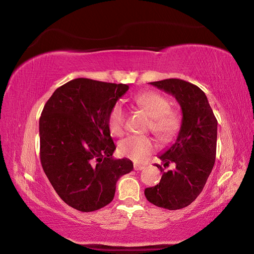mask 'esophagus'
Listing matches in <instances>:
<instances>
[{
  "instance_id": "obj_1",
  "label": "esophagus",
  "mask_w": 254,
  "mask_h": 254,
  "mask_svg": "<svg viewBox=\"0 0 254 254\" xmlns=\"http://www.w3.org/2000/svg\"><path fill=\"white\" fill-rule=\"evenodd\" d=\"M145 168V166L142 165H134V170H143Z\"/></svg>"
}]
</instances>
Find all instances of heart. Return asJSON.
I'll return each instance as SVG.
<instances>
[{
	"label": "heart",
	"mask_w": 254,
	"mask_h": 254,
	"mask_svg": "<svg viewBox=\"0 0 254 254\" xmlns=\"http://www.w3.org/2000/svg\"><path fill=\"white\" fill-rule=\"evenodd\" d=\"M138 108L150 118L147 128L160 142L168 143L175 138L180 130V116L171 109L167 97L157 91H144L134 98ZM126 111L121 104L113 105L108 117V126L113 135L120 136L126 128ZM155 144L153 139L146 135H132L119 145L120 153L135 163H143L154 152Z\"/></svg>",
	"instance_id": "obj_1"
}]
</instances>
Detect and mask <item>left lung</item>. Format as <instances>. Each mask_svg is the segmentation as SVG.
Here are the masks:
<instances>
[{
  "label": "left lung",
  "mask_w": 254,
  "mask_h": 254,
  "mask_svg": "<svg viewBox=\"0 0 254 254\" xmlns=\"http://www.w3.org/2000/svg\"><path fill=\"white\" fill-rule=\"evenodd\" d=\"M179 102L182 122L171 146L159 154L163 165L174 168L163 172L157 186L145 189L148 202L158 207L175 210L187 207L202 192L216 157L217 120L204 91L186 80L168 78L152 82Z\"/></svg>",
  "instance_id": "8db88e82"
}]
</instances>
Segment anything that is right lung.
Returning a JSON list of instances; mask_svg holds the SVG:
<instances>
[{"label": "right lung", "instance_id": "obj_1", "mask_svg": "<svg viewBox=\"0 0 254 254\" xmlns=\"http://www.w3.org/2000/svg\"><path fill=\"white\" fill-rule=\"evenodd\" d=\"M128 85L75 78L56 89L39 120L40 160L58 195L80 212L109 204L119 178L133 170L115 159L108 117Z\"/></svg>", "mask_w": 254, "mask_h": 254}]
</instances>
